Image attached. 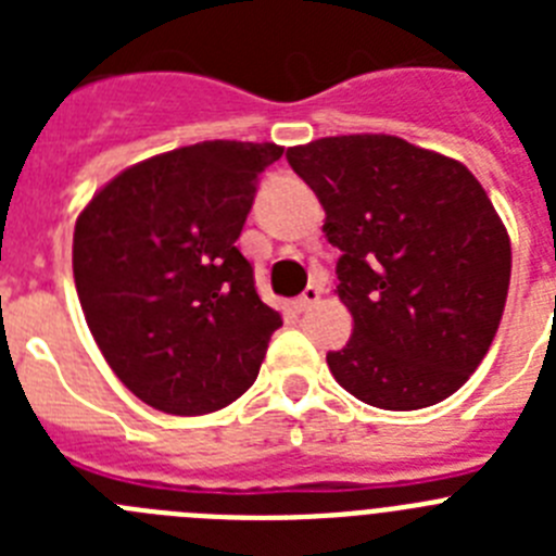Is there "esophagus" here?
Listing matches in <instances>:
<instances>
[{"instance_id":"esophagus-1","label":"esophagus","mask_w":556,"mask_h":556,"mask_svg":"<svg viewBox=\"0 0 556 556\" xmlns=\"http://www.w3.org/2000/svg\"><path fill=\"white\" fill-rule=\"evenodd\" d=\"M320 294H323L320 287H314V283H312V287L303 289V294H301V298H298V301H294V306H298V312H308V308H312L314 303L320 301Z\"/></svg>"}]
</instances>
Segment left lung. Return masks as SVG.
Listing matches in <instances>:
<instances>
[{"instance_id":"left-lung-1","label":"left lung","mask_w":556,"mask_h":556,"mask_svg":"<svg viewBox=\"0 0 556 556\" xmlns=\"http://www.w3.org/2000/svg\"><path fill=\"white\" fill-rule=\"evenodd\" d=\"M326 208L339 301L353 314L328 351L339 387L378 409H424L479 367L507 303L509 250L468 166L397 136L362 132L289 147Z\"/></svg>"}]
</instances>
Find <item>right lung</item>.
<instances>
[{"label":"right lung","mask_w":556,"mask_h":556,"mask_svg":"<svg viewBox=\"0 0 556 556\" xmlns=\"http://www.w3.org/2000/svg\"><path fill=\"white\" fill-rule=\"evenodd\" d=\"M278 144L203 141L130 166L75 225V287L122 384L166 415H208L253 387L281 314L236 239Z\"/></svg>","instance_id":"right-lung-1"}]
</instances>
